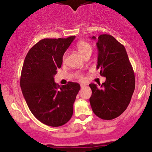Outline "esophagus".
<instances>
[{"label":"esophagus","instance_id":"1","mask_svg":"<svg viewBox=\"0 0 152 152\" xmlns=\"http://www.w3.org/2000/svg\"><path fill=\"white\" fill-rule=\"evenodd\" d=\"M80 86H81V88H84L85 86H86V85H84V84H81V85H80Z\"/></svg>","mask_w":152,"mask_h":152}]
</instances>
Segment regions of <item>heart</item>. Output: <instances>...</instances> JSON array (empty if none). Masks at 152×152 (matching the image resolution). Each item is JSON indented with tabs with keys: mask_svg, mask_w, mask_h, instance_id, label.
<instances>
[{
	"mask_svg": "<svg viewBox=\"0 0 152 152\" xmlns=\"http://www.w3.org/2000/svg\"><path fill=\"white\" fill-rule=\"evenodd\" d=\"M77 48L78 51L80 52V53L83 57H84L86 55H88V54H91V53H92V46H91L90 43L86 42V41H80V42L77 43ZM64 59H65V57H64ZM76 77L80 81H83L84 80V76L80 72L77 73Z\"/></svg>",
	"mask_w": 152,
	"mask_h": 152,
	"instance_id": "b5f03b06",
	"label": "heart"
}]
</instances>
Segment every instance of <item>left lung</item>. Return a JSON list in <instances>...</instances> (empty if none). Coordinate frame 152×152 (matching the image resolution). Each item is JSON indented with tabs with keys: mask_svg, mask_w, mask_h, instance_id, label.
Returning <instances> with one entry per match:
<instances>
[{
	"mask_svg": "<svg viewBox=\"0 0 152 152\" xmlns=\"http://www.w3.org/2000/svg\"><path fill=\"white\" fill-rule=\"evenodd\" d=\"M93 39H96L92 37ZM97 68L105 77L102 84H90V104L97 117L112 120L125 111L135 89V75L125 48L109 34L99 35Z\"/></svg>",
	"mask_w": 152,
	"mask_h": 152,
	"instance_id": "obj_1",
	"label": "left lung"
}]
</instances>
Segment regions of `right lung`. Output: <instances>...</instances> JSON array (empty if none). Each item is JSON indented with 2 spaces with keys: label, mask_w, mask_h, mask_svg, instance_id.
<instances>
[{
  "label": "right lung",
  "mask_w": 152,
  "mask_h": 152,
  "mask_svg": "<svg viewBox=\"0 0 152 152\" xmlns=\"http://www.w3.org/2000/svg\"><path fill=\"white\" fill-rule=\"evenodd\" d=\"M75 38L43 39L25 58L20 80L23 95L34 117L48 126L64 125L73 113V104L80 85L69 82L59 86L54 76Z\"/></svg>",
  "instance_id": "obj_1"
}]
</instances>
